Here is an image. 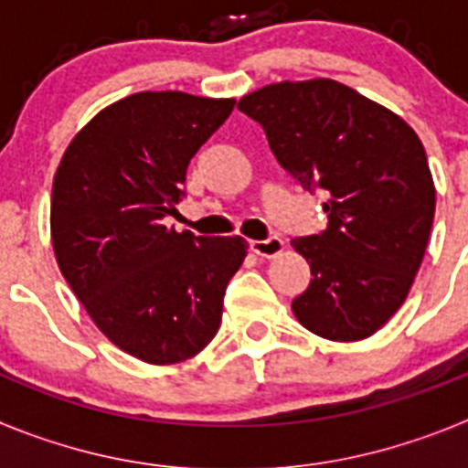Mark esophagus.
<instances>
[{"mask_svg":"<svg viewBox=\"0 0 468 468\" xmlns=\"http://www.w3.org/2000/svg\"><path fill=\"white\" fill-rule=\"evenodd\" d=\"M250 250H253L255 255H260V258H276V255L283 253V241H281L279 237H270L264 239V241H250Z\"/></svg>","mask_w":468,"mask_h":468,"instance_id":"1","label":"esophagus"}]
</instances>
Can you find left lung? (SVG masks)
Returning a JSON list of instances; mask_svg holds the SVG:
<instances>
[{"mask_svg":"<svg viewBox=\"0 0 468 468\" xmlns=\"http://www.w3.org/2000/svg\"><path fill=\"white\" fill-rule=\"evenodd\" d=\"M239 110L302 187L328 194V227L292 239L314 276L292 314L325 340H366L399 312L427 250L436 187L424 144L399 114L333 80L270 84Z\"/></svg>","mask_w":468,"mask_h":468,"instance_id":"8db88e82","label":"left lung"}]
</instances>
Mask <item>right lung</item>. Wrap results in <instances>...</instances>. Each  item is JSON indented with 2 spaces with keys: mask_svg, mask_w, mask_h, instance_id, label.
<instances>
[{
  "mask_svg": "<svg viewBox=\"0 0 468 468\" xmlns=\"http://www.w3.org/2000/svg\"><path fill=\"white\" fill-rule=\"evenodd\" d=\"M231 110V98L183 90L128 95L74 135L53 177L58 267L107 340L144 363L187 361L213 340L246 258V239L164 225Z\"/></svg>",
  "mask_w": 468,
  "mask_h": 468,
  "instance_id": "right-lung-1",
  "label": "right lung"
}]
</instances>
